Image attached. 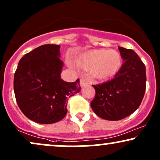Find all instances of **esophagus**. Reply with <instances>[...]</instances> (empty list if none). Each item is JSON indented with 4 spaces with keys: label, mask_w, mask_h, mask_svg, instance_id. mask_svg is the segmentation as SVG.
Instances as JSON below:
<instances>
[{
    "label": "esophagus",
    "mask_w": 160,
    "mask_h": 160,
    "mask_svg": "<svg viewBox=\"0 0 160 160\" xmlns=\"http://www.w3.org/2000/svg\"><path fill=\"white\" fill-rule=\"evenodd\" d=\"M87 84H88V82H87V81H86V80H85V79H80V86H81V87H82V86H84L86 85H87Z\"/></svg>",
    "instance_id": "1"
}]
</instances>
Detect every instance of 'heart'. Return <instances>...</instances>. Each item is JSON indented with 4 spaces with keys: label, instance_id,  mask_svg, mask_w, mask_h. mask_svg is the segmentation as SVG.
<instances>
[{
    "label": "heart",
    "instance_id": "b5f03b06",
    "mask_svg": "<svg viewBox=\"0 0 160 160\" xmlns=\"http://www.w3.org/2000/svg\"><path fill=\"white\" fill-rule=\"evenodd\" d=\"M74 64L88 71L95 80H107L117 74L123 64L121 53L115 50L94 49L83 52L74 59Z\"/></svg>",
    "mask_w": 160,
    "mask_h": 160
}]
</instances>
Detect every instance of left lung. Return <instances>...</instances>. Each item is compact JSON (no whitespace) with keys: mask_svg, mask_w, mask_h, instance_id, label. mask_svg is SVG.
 Masks as SVG:
<instances>
[{"mask_svg":"<svg viewBox=\"0 0 160 160\" xmlns=\"http://www.w3.org/2000/svg\"><path fill=\"white\" fill-rule=\"evenodd\" d=\"M124 62L112 80L93 86L95 97L91 102L100 118L118 121L131 115L141 104L146 88L145 66L135 51L118 47Z\"/></svg>","mask_w":160,"mask_h":160,"instance_id":"obj_1","label":"left lung"}]
</instances>
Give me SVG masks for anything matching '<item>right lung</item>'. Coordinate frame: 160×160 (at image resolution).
Returning a JSON list of instances; mask_svg holds the SVG:
<instances>
[{
    "label": "right lung",
    "mask_w": 160,
    "mask_h": 160,
    "mask_svg": "<svg viewBox=\"0 0 160 160\" xmlns=\"http://www.w3.org/2000/svg\"><path fill=\"white\" fill-rule=\"evenodd\" d=\"M60 46L43 45L26 53L19 61L14 75V92L25 116L39 124H53L67 113L70 97L80 91L79 80L61 79L63 62Z\"/></svg>",
    "instance_id": "1"
}]
</instances>
